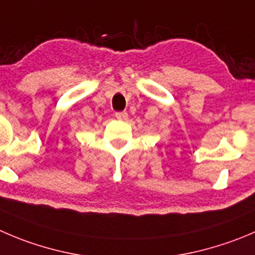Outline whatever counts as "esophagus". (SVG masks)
I'll return each mask as SVG.
<instances>
[{"instance_id":"34e87169","label":"esophagus","mask_w":255,"mask_h":255,"mask_svg":"<svg viewBox=\"0 0 255 255\" xmlns=\"http://www.w3.org/2000/svg\"><path fill=\"white\" fill-rule=\"evenodd\" d=\"M116 118L120 121H126L128 118V113L127 112H117L116 113Z\"/></svg>"}]
</instances>
